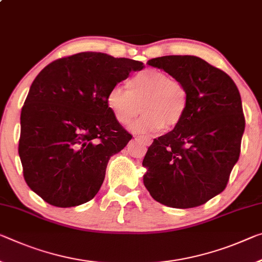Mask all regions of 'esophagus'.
<instances>
[{
	"label": "esophagus",
	"mask_w": 262,
	"mask_h": 262,
	"mask_svg": "<svg viewBox=\"0 0 262 262\" xmlns=\"http://www.w3.org/2000/svg\"><path fill=\"white\" fill-rule=\"evenodd\" d=\"M140 139L143 141V143L146 144V146H150V144H151V140H150V139H148V138H144V136H142V138H140Z\"/></svg>",
	"instance_id": "1"
}]
</instances>
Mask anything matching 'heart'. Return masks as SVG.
I'll use <instances>...</instances> for the list:
<instances>
[{"instance_id": "heart-1", "label": "heart", "mask_w": 262, "mask_h": 262, "mask_svg": "<svg viewBox=\"0 0 262 262\" xmlns=\"http://www.w3.org/2000/svg\"><path fill=\"white\" fill-rule=\"evenodd\" d=\"M106 103L114 119L127 126L139 114L129 129L136 134H154L171 129L183 120L189 105L185 87L157 70L136 73L128 80V89L115 85L106 95Z\"/></svg>"}]
</instances>
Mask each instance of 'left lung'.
Here are the masks:
<instances>
[{
    "mask_svg": "<svg viewBox=\"0 0 262 262\" xmlns=\"http://www.w3.org/2000/svg\"><path fill=\"white\" fill-rule=\"evenodd\" d=\"M147 64L181 82L189 105L181 123L148 148L143 184L165 206H199L226 188L239 160L245 118L238 87L196 56H164Z\"/></svg>",
    "mask_w": 262,
    "mask_h": 262,
    "instance_id": "8db88e82",
    "label": "left lung"
}]
</instances>
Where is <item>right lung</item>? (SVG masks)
Masks as SVG:
<instances>
[{
  "instance_id": "right-lung-1",
  "label": "right lung",
  "mask_w": 262,
  "mask_h": 262,
  "mask_svg": "<svg viewBox=\"0 0 262 262\" xmlns=\"http://www.w3.org/2000/svg\"><path fill=\"white\" fill-rule=\"evenodd\" d=\"M143 68L128 58L80 52L35 78L20 112L18 155L28 186L49 204L78 206L100 190L111 156L132 139L106 95Z\"/></svg>"
}]
</instances>
